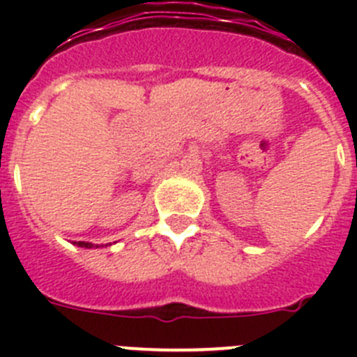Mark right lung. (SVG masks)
Listing matches in <instances>:
<instances>
[{
  "instance_id": "add662e5",
  "label": "right lung",
  "mask_w": 357,
  "mask_h": 357,
  "mask_svg": "<svg viewBox=\"0 0 357 357\" xmlns=\"http://www.w3.org/2000/svg\"><path fill=\"white\" fill-rule=\"evenodd\" d=\"M75 245H77V247H82V248H100L98 245H94V243H87V241H77Z\"/></svg>"
}]
</instances>
